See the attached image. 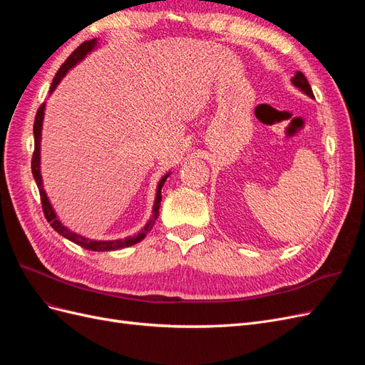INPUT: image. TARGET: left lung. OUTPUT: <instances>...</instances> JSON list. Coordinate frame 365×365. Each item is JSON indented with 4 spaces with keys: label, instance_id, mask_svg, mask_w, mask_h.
I'll return each instance as SVG.
<instances>
[{
    "label": "left lung",
    "instance_id": "obj_1",
    "mask_svg": "<svg viewBox=\"0 0 365 365\" xmlns=\"http://www.w3.org/2000/svg\"><path fill=\"white\" fill-rule=\"evenodd\" d=\"M292 83L297 86V88H300V90L303 91V93H306L307 96H311V97H314V93H312V88H311V85H309V82H307V79L304 77V74L302 73V71H297L295 73V76L292 77Z\"/></svg>",
    "mask_w": 365,
    "mask_h": 365
}]
</instances>
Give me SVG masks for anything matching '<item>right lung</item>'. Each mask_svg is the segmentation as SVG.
I'll use <instances>...</instances> for the list:
<instances>
[{
  "mask_svg": "<svg viewBox=\"0 0 365 365\" xmlns=\"http://www.w3.org/2000/svg\"><path fill=\"white\" fill-rule=\"evenodd\" d=\"M97 43V39H91V41H85L82 42L79 47H77L70 56L67 58L61 68L58 70L56 76H54L53 83L50 86V93L54 91V88L61 82L62 77L67 74V71L70 68H73L74 65L82 61L88 53H90ZM43 109H46V103H42L38 109L36 117H35V125H33V134H35V150H33V157H31V173H33V178L36 181V185L39 189V195H41V204H42V212L43 216L50 222V225L54 228V231H58V233L63 237H67L68 240L74 242L79 247L85 248V250H90V251H114V250H120V248H126L130 245H135L138 244L140 240H143L146 237V235L152 230L153 224H155V219L158 217V212H160V204H161V187L164 185L165 180L169 178V175H164L161 181L158 182V189H157V197H155V204H153V216L149 219V222L145 225L140 233L137 236H132V237H126V239H117V240H91V239H86L82 237L79 235L73 233L67 227H63L61 224V220L56 217V213H54V210L48 201V197L46 195V190H43V185H42V178H41V170H39V160H41V129H42V118H43Z\"/></svg>",
  "mask_w": 365,
  "mask_h": 365,
  "instance_id": "obj_1",
  "label": "right lung"
}]
</instances>
